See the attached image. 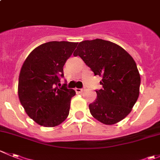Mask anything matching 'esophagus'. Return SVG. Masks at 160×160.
Listing matches in <instances>:
<instances>
[{"instance_id":"esophagus-1","label":"esophagus","mask_w":160,"mask_h":160,"mask_svg":"<svg viewBox=\"0 0 160 160\" xmlns=\"http://www.w3.org/2000/svg\"><path fill=\"white\" fill-rule=\"evenodd\" d=\"M83 88H75V91L77 93H82L83 91Z\"/></svg>"}]
</instances>
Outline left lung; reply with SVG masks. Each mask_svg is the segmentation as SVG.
<instances>
[{"label": "left lung", "mask_w": 160, "mask_h": 160, "mask_svg": "<svg viewBox=\"0 0 160 160\" xmlns=\"http://www.w3.org/2000/svg\"><path fill=\"white\" fill-rule=\"evenodd\" d=\"M73 55L102 77L103 88L95 91L97 99L89 105L93 117L106 125L121 121L139 96L141 77L134 58L120 46L102 39L79 43Z\"/></svg>", "instance_id": "8db88e82"}]
</instances>
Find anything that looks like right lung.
I'll use <instances>...</instances> for the list:
<instances>
[{"label": "right lung", "instance_id": "right-lung-1", "mask_svg": "<svg viewBox=\"0 0 160 160\" xmlns=\"http://www.w3.org/2000/svg\"><path fill=\"white\" fill-rule=\"evenodd\" d=\"M77 43L50 41L38 46L23 62L18 77V94L26 114L37 123L53 128L69 116L71 98L76 94L66 83L61 88L63 66Z\"/></svg>", "mask_w": 160, "mask_h": 160}]
</instances>
